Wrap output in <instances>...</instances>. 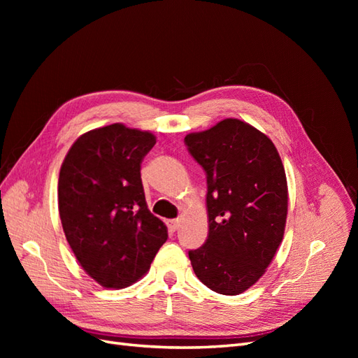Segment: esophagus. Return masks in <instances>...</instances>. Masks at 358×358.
Segmentation results:
<instances>
[{
    "mask_svg": "<svg viewBox=\"0 0 358 358\" xmlns=\"http://www.w3.org/2000/svg\"><path fill=\"white\" fill-rule=\"evenodd\" d=\"M167 227H169V231L175 233L179 229V221L178 220H170V221H167Z\"/></svg>",
    "mask_w": 358,
    "mask_h": 358,
    "instance_id": "esophagus-1",
    "label": "esophagus"
}]
</instances>
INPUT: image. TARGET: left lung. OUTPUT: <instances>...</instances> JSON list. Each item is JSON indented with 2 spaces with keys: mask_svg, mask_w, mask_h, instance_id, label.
<instances>
[{
  "mask_svg": "<svg viewBox=\"0 0 358 358\" xmlns=\"http://www.w3.org/2000/svg\"><path fill=\"white\" fill-rule=\"evenodd\" d=\"M185 145L208 179L209 234L188 252L194 273L215 292L241 294L264 275L282 242L284 164L272 140L233 117L188 134Z\"/></svg>",
  "mask_w": 358,
  "mask_h": 358,
  "instance_id": "1",
  "label": "left lung"
}]
</instances>
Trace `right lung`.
<instances>
[{"label":"right lung","instance_id":"add662e5","mask_svg":"<svg viewBox=\"0 0 358 358\" xmlns=\"http://www.w3.org/2000/svg\"><path fill=\"white\" fill-rule=\"evenodd\" d=\"M155 143L152 133L112 124L82 134L61 166L62 230L82 268L104 288L134 284L167 241L140 178Z\"/></svg>","mask_w":358,"mask_h":358}]
</instances>
